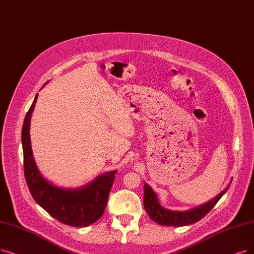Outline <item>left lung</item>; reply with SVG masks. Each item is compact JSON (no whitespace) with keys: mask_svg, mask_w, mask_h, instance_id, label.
Masks as SVG:
<instances>
[{"mask_svg":"<svg viewBox=\"0 0 254 254\" xmlns=\"http://www.w3.org/2000/svg\"><path fill=\"white\" fill-rule=\"evenodd\" d=\"M229 185L224 190H222L219 195H217L211 200L205 202V203L196 206L191 209L179 211V210H171V209L165 208L164 206H161L158 201L157 195L155 194L154 190L145 182L144 206L147 214L150 216L151 220H153L159 225L177 226V227L190 225L192 223H196L197 221L201 220L206 214H208L209 210L217 204V202L221 199V197L227 191Z\"/></svg>","mask_w":254,"mask_h":254,"instance_id":"left-lung-1","label":"left lung"}]
</instances>
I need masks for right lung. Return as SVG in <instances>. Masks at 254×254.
I'll return each instance as SVG.
<instances>
[{
    "mask_svg": "<svg viewBox=\"0 0 254 254\" xmlns=\"http://www.w3.org/2000/svg\"><path fill=\"white\" fill-rule=\"evenodd\" d=\"M37 97L38 94L26 115L22 129L24 171L30 192L39 206L65 225L83 227L94 224L104 214L117 171L105 172L89 184L75 189L57 187L40 174L30 138V124Z\"/></svg>",
    "mask_w": 254,
    "mask_h": 254,
    "instance_id": "obj_1",
    "label": "right lung"
}]
</instances>
